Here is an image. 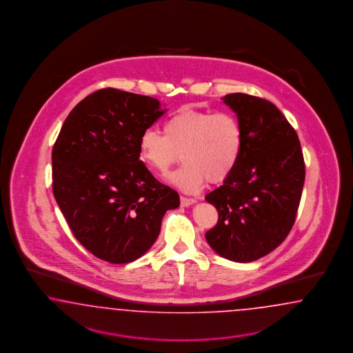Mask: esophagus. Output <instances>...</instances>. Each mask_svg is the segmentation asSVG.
<instances>
[{
	"mask_svg": "<svg viewBox=\"0 0 353 353\" xmlns=\"http://www.w3.org/2000/svg\"><path fill=\"white\" fill-rule=\"evenodd\" d=\"M180 202H181V207H189V205H192V204L195 203L196 201H195V199H192V198H185V196H181Z\"/></svg>",
	"mask_w": 353,
	"mask_h": 353,
	"instance_id": "esophagus-1",
	"label": "esophagus"
}]
</instances>
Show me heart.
I'll return each mask as SVG.
<instances>
[{
	"instance_id": "1",
	"label": "heart",
	"mask_w": 353,
	"mask_h": 353,
	"mask_svg": "<svg viewBox=\"0 0 353 353\" xmlns=\"http://www.w3.org/2000/svg\"><path fill=\"white\" fill-rule=\"evenodd\" d=\"M243 150L239 121L228 112L181 110L164 123V134L146 129L139 137L141 161L165 176L183 159L170 177L180 190L199 192L205 182H224L238 165Z\"/></svg>"
}]
</instances>
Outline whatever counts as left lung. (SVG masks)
Segmentation results:
<instances>
[{
	"instance_id": "1",
	"label": "left lung",
	"mask_w": 353,
	"mask_h": 353,
	"mask_svg": "<svg viewBox=\"0 0 353 353\" xmlns=\"http://www.w3.org/2000/svg\"><path fill=\"white\" fill-rule=\"evenodd\" d=\"M221 99L242 127L243 150L234 172L205 195L219 212L205 239L220 256L250 263L272 252L289 234L305 165L295 129L272 102L243 93Z\"/></svg>"
}]
</instances>
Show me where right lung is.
Here are the masks:
<instances>
[{"instance_id":"1","label":"right lung","mask_w":353,"mask_h":353,"mask_svg":"<svg viewBox=\"0 0 353 353\" xmlns=\"http://www.w3.org/2000/svg\"><path fill=\"white\" fill-rule=\"evenodd\" d=\"M167 110L155 98L114 88L85 97L64 120L52 152L53 192L76 239L98 259L145 255L161 219L180 205L139 161V137Z\"/></svg>"}]
</instances>
